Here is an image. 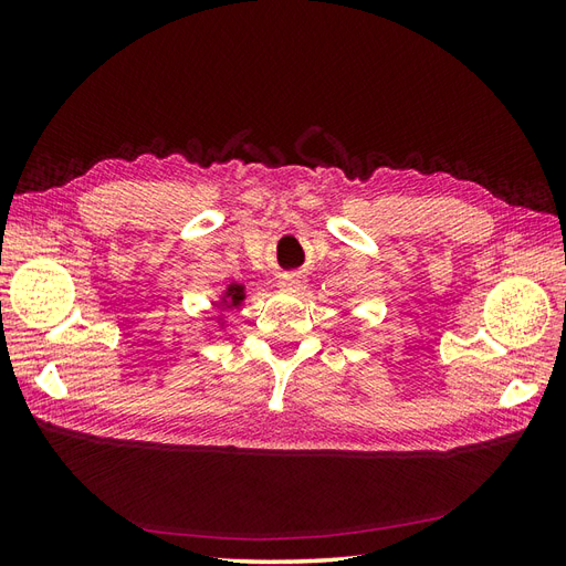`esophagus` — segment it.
Segmentation results:
<instances>
[{
    "mask_svg": "<svg viewBox=\"0 0 566 566\" xmlns=\"http://www.w3.org/2000/svg\"><path fill=\"white\" fill-rule=\"evenodd\" d=\"M281 290H285V293H300V290H304V279L302 276H295V273H287V276L281 279Z\"/></svg>",
    "mask_w": 566,
    "mask_h": 566,
    "instance_id": "obj_1",
    "label": "esophagus"
}]
</instances>
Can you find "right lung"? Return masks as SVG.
Masks as SVG:
<instances>
[{
    "label": "right lung",
    "instance_id": "1",
    "mask_svg": "<svg viewBox=\"0 0 566 566\" xmlns=\"http://www.w3.org/2000/svg\"><path fill=\"white\" fill-rule=\"evenodd\" d=\"M245 300V287L243 285H229L227 287V295H224V304L227 306H238Z\"/></svg>",
    "mask_w": 566,
    "mask_h": 566
}]
</instances>
